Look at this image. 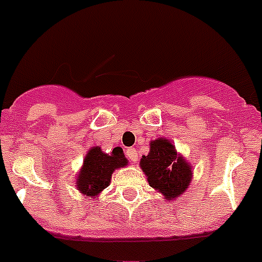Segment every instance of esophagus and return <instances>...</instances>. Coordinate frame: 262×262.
<instances>
[{
  "instance_id": "esophagus-1",
  "label": "esophagus",
  "mask_w": 262,
  "mask_h": 262,
  "mask_svg": "<svg viewBox=\"0 0 262 262\" xmlns=\"http://www.w3.org/2000/svg\"><path fill=\"white\" fill-rule=\"evenodd\" d=\"M126 155L129 160L133 161V162H136V161H138V152H136L134 148H129V149H127Z\"/></svg>"
}]
</instances>
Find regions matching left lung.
I'll return each mask as SVG.
<instances>
[{"mask_svg":"<svg viewBox=\"0 0 262 262\" xmlns=\"http://www.w3.org/2000/svg\"><path fill=\"white\" fill-rule=\"evenodd\" d=\"M140 169L149 186L166 200L183 195L193 177L191 164L166 138L150 140L149 153L141 157Z\"/></svg>","mask_w":262,"mask_h":262,"instance_id":"left-lung-1","label":"left lung"}]
</instances>
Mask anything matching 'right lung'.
<instances>
[{"label":"right lung","mask_w":262,"mask_h":262,"mask_svg":"<svg viewBox=\"0 0 262 262\" xmlns=\"http://www.w3.org/2000/svg\"><path fill=\"white\" fill-rule=\"evenodd\" d=\"M127 165L128 160L121 147H115L110 153L104 152L101 147L90 148L76 174V189L85 198H98L112 182L113 172Z\"/></svg>","instance_id":"right-lung-1"}]
</instances>
